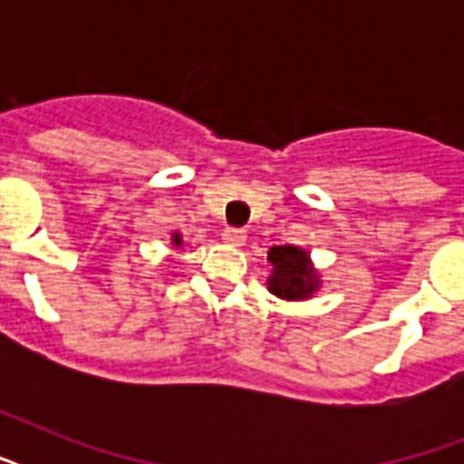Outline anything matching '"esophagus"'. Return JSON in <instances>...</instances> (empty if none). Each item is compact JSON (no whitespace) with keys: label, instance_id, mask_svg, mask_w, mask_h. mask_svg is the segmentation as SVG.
<instances>
[{"label":"esophagus","instance_id":"obj_1","mask_svg":"<svg viewBox=\"0 0 464 464\" xmlns=\"http://www.w3.org/2000/svg\"><path fill=\"white\" fill-rule=\"evenodd\" d=\"M246 231L243 228H226L224 231V243H228V246L233 247H240V246H246Z\"/></svg>","mask_w":464,"mask_h":464}]
</instances>
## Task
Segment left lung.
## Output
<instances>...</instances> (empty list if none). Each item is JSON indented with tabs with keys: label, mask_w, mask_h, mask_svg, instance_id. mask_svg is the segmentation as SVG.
Instances as JSON below:
<instances>
[{
	"label": "left lung",
	"mask_w": 464,
	"mask_h": 464,
	"mask_svg": "<svg viewBox=\"0 0 464 464\" xmlns=\"http://www.w3.org/2000/svg\"><path fill=\"white\" fill-rule=\"evenodd\" d=\"M267 260L272 262L275 272L269 275V291L286 301H304L313 296V291L320 286L317 275L310 267V257L305 250L296 246H275L269 247Z\"/></svg>",
	"instance_id": "1"
}]
</instances>
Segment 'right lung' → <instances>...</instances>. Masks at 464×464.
Returning a JSON list of instances; mask_svg holds the SVG:
<instances>
[{"label":"right lung","instance_id":"add662e5","mask_svg":"<svg viewBox=\"0 0 464 464\" xmlns=\"http://www.w3.org/2000/svg\"><path fill=\"white\" fill-rule=\"evenodd\" d=\"M173 243H175V246H180V236H178V233L173 236Z\"/></svg>","mask_w":464,"mask_h":464}]
</instances>
